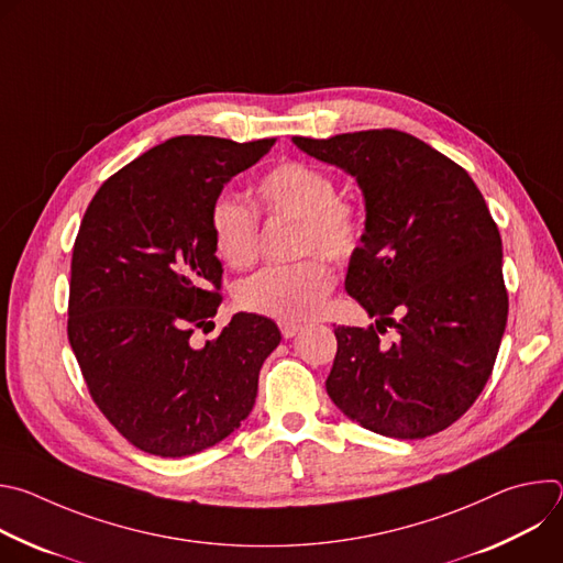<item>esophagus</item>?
I'll use <instances>...</instances> for the list:
<instances>
[{
    "instance_id": "1",
    "label": "esophagus",
    "mask_w": 563,
    "mask_h": 563,
    "mask_svg": "<svg viewBox=\"0 0 563 563\" xmlns=\"http://www.w3.org/2000/svg\"><path fill=\"white\" fill-rule=\"evenodd\" d=\"M278 328H280V334H283L285 339H294V336L300 332V325H298V323H285V320H280Z\"/></svg>"
}]
</instances>
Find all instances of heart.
I'll list each match as a JSON object with an SVG mask.
<instances>
[{"instance_id":"1","label":"heart","mask_w":563,"mask_h":563,"mask_svg":"<svg viewBox=\"0 0 563 563\" xmlns=\"http://www.w3.org/2000/svg\"><path fill=\"white\" fill-rule=\"evenodd\" d=\"M256 207L267 218L298 220L296 254H320L343 263L363 240L361 209L336 196L334 178L316 165L285 159L265 172L254 185ZM258 211L229 194L216 196L209 209L213 250L231 269H247L258 261ZM334 287V274L316 256L294 265L265 267L243 280L235 291L238 305L285 323L305 320L323 307Z\"/></svg>"}]
</instances>
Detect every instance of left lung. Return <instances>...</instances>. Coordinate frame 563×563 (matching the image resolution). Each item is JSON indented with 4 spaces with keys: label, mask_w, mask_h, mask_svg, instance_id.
Masks as SVG:
<instances>
[{
    "label": "left lung",
    "mask_w": 563,
    "mask_h": 563,
    "mask_svg": "<svg viewBox=\"0 0 563 563\" xmlns=\"http://www.w3.org/2000/svg\"><path fill=\"white\" fill-rule=\"evenodd\" d=\"M356 178L365 233L345 289L376 323L339 325L325 380L336 408L394 439H426L459 421L484 391L508 320L501 235L463 167L396 131L291 137ZM385 327L399 332L379 343Z\"/></svg>",
    "instance_id": "8db88e82"
}]
</instances>
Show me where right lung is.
Wrapping results in <instances>:
<instances>
[{
	"label": "right lung",
	"instance_id": "obj_1",
	"mask_svg": "<svg viewBox=\"0 0 563 563\" xmlns=\"http://www.w3.org/2000/svg\"><path fill=\"white\" fill-rule=\"evenodd\" d=\"M274 142L172 137L113 174L79 224L68 343L100 412L142 452H202L256 404L261 367L280 343L274 320L240 311L205 347L191 334L222 302L211 202Z\"/></svg>",
	"mask_w": 563,
	"mask_h": 563
}]
</instances>
